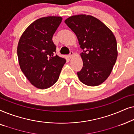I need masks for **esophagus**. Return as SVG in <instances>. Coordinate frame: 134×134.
<instances>
[{"label":"esophagus","instance_id":"1","mask_svg":"<svg viewBox=\"0 0 134 134\" xmlns=\"http://www.w3.org/2000/svg\"><path fill=\"white\" fill-rule=\"evenodd\" d=\"M73 56H74V53H73L72 51H71L70 54H69V57L70 58H72Z\"/></svg>","mask_w":134,"mask_h":134}]
</instances>
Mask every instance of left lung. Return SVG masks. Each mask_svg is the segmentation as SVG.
<instances>
[{"label": "left lung", "mask_w": 134, "mask_h": 134, "mask_svg": "<svg viewBox=\"0 0 134 134\" xmlns=\"http://www.w3.org/2000/svg\"><path fill=\"white\" fill-rule=\"evenodd\" d=\"M65 23L77 38L83 67L77 72L86 85L95 87L110 74L118 57L117 43L113 32L100 20L90 15L79 14Z\"/></svg>", "instance_id": "8db88e82"}]
</instances>
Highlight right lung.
I'll use <instances>...</instances> for the list:
<instances>
[{
	"label": "right lung",
	"mask_w": 134,
	"mask_h": 134,
	"mask_svg": "<svg viewBox=\"0 0 134 134\" xmlns=\"http://www.w3.org/2000/svg\"><path fill=\"white\" fill-rule=\"evenodd\" d=\"M60 16H47L32 23L23 32L17 54L21 71L29 82L46 89L57 81L66 60L57 55L53 35L62 23Z\"/></svg>",
	"instance_id": "obj_1"
}]
</instances>
